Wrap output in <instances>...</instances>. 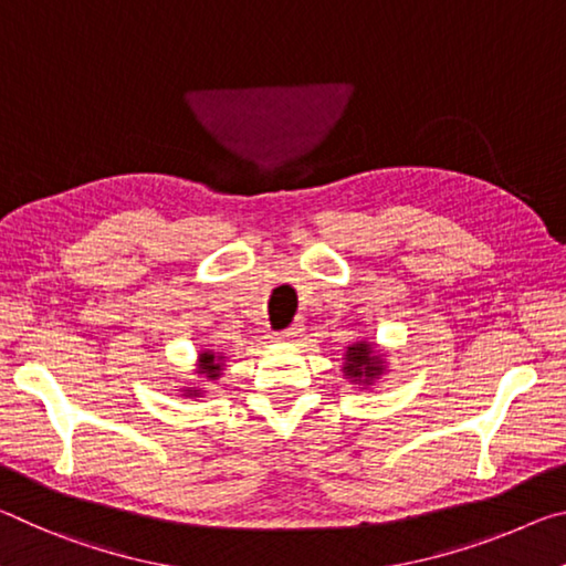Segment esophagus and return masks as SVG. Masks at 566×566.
<instances>
[{"mask_svg":"<svg viewBox=\"0 0 566 566\" xmlns=\"http://www.w3.org/2000/svg\"><path fill=\"white\" fill-rule=\"evenodd\" d=\"M301 333H303V326H298V323H293L291 328L275 333V338L277 340H295V338H301Z\"/></svg>","mask_w":566,"mask_h":566,"instance_id":"esophagus-1","label":"esophagus"}]
</instances>
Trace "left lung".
Segmentation results:
<instances>
[{
  "mask_svg": "<svg viewBox=\"0 0 566 566\" xmlns=\"http://www.w3.org/2000/svg\"><path fill=\"white\" fill-rule=\"evenodd\" d=\"M386 370L384 366V356L376 354L374 344L368 340H356L350 344L346 350V364H344V374L350 378L354 384L360 386H370Z\"/></svg>",
  "mask_w": 566,
  "mask_h": 566,
  "instance_id": "1",
  "label": "left lung"
}]
</instances>
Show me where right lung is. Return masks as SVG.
<instances>
[{
  "label": "right lung",
  "instance_id": "right-lung-1",
  "mask_svg": "<svg viewBox=\"0 0 566 566\" xmlns=\"http://www.w3.org/2000/svg\"><path fill=\"white\" fill-rule=\"evenodd\" d=\"M220 360H222V356H216V354H212V350H202V354L198 356V374L200 376H206L208 378V381H216V378L220 376V370H222V364H220ZM202 391H200V388H196V386H192V388H185V396H200Z\"/></svg>",
  "mask_w": 566,
  "mask_h": 566
}]
</instances>
